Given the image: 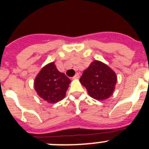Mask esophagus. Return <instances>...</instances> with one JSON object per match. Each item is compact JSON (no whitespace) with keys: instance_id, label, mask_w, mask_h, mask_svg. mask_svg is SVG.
<instances>
[{"instance_id":"obj_1","label":"esophagus","mask_w":149,"mask_h":149,"mask_svg":"<svg viewBox=\"0 0 149 149\" xmlns=\"http://www.w3.org/2000/svg\"><path fill=\"white\" fill-rule=\"evenodd\" d=\"M79 74L77 73H76V75H75L74 76H73V79H79Z\"/></svg>"}]
</instances>
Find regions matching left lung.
Masks as SVG:
<instances>
[{
    "instance_id": "1",
    "label": "left lung",
    "mask_w": 149,
    "mask_h": 149,
    "mask_svg": "<svg viewBox=\"0 0 149 149\" xmlns=\"http://www.w3.org/2000/svg\"><path fill=\"white\" fill-rule=\"evenodd\" d=\"M79 81L86 87L90 96L103 101L113 93L117 76L108 65L95 60L84 70Z\"/></svg>"
}]
</instances>
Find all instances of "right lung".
<instances>
[{
	"label": "right lung",
	"instance_id": "right-lung-1",
	"mask_svg": "<svg viewBox=\"0 0 149 149\" xmlns=\"http://www.w3.org/2000/svg\"><path fill=\"white\" fill-rule=\"evenodd\" d=\"M70 80L56 68L54 62L43 67L35 78L34 89L39 96L51 104L63 99Z\"/></svg>",
	"mask_w": 149,
	"mask_h": 149
}]
</instances>
